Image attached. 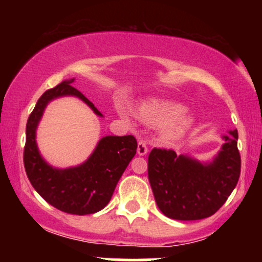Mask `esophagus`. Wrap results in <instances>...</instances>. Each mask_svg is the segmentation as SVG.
Returning a JSON list of instances; mask_svg holds the SVG:
<instances>
[{
  "label": "esophagus",
  "instance_id": "34e87169",
  "mask_svg": "<svg viewBox=\"0 0 262 262\" xmlns=\"http://www.w3.org/2000/svg\"><path fill=\"white\" fill-rule=\"evenodd\" d=\"M137 151H138V155H140V156H144V155L148 154V146H146L145 141L140 140L139 143H138Z\"/></svg>",
  "mask_w": 262,
  "mask_h": 262
}]
</instances>
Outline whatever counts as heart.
I'll return each instance as SVG.
<instances>
[{"label": "heart", "mask_w": 262, "mask_h": 262, "mask_svg": "<svg viewBox=\"0 0 262 262\" xmlns=\"http://www.w3.org/2000/svg\"><path fill=\"white\" fill-rule=\"evenodd\" d=\"M185 111L182 104L160 98H150L135 108L141 122L150 127H161V137L166 143H177L193 128L194 118Z\"/></svg>", "instance_id": "b5f03b06"}]
</instances>
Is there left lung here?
<instances>
[{
    "label": "left lung",
    "mask_w": 262,
    "mask_h": 262,
    "mask_svg": "<svg viewBox=\"0 0 262 262\" xmlns=\"http://www.w3.org/2000/svg\"><path fill=\"white\" fill-rule=\"evenodd\" d=\"M225 143L208 161L173 150L154 148L149 154L148 175L159 209L177 221L210 217L235 188L240 176L237 130L222 137Z\"/></svg>",
    "instance_id": "obj_1"
}]
</instances>
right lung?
<instances>
[{
  "label": "right lung",
  "mask_w": 262,
  "mask_h": 262,
  "mask_svg": "<svg viewBox=\"0 0 262 262\" xmlns=\"http://www.w3.org/2000/svg\"><path fill=\"white\" fill-rule=\"evenodd\" d=\"M74 82L75 79L64 80L38 100L27 122L23 159L29 181L48 203L65 213L85 215L107 206L138 145L133 135H106L98 140L87 160L76 166L59 169L45 160L38 148L37 129L50 102L71 96L86 103L96 116L103 117L91 101L73 87Z\"/></svg>",
  "instance_id": "add662e5"
}]
</instances>
